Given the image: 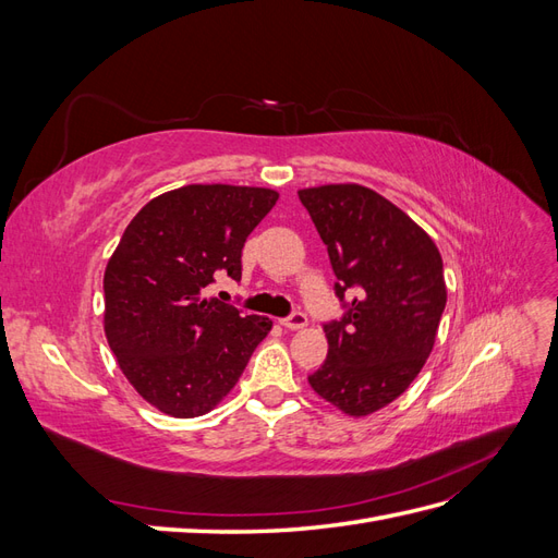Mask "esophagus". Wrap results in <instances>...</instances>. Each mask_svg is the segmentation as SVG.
<instances>
[{
	"label": "esophagus",
	"mask_w": 558,
	"mask_h": 558,
	"mask_svg": "<svg viewBox=\"0 0 558 558\" xmlns=\"http://www.w3.org/2000/svg\"><path fill=\"white\" fill-rule=\"evenodd\" d=\"M279 324H281L283 328H289V330H300V328H305V326H307V314H302V312H293L291 316L281 318Z\"/></svg>",
	"instance_id": "1"
}]
</instances>
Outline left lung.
Instances as JSON below:
<instances>
[{"label":"left lung","instance_id":"obj_1","mask_svg":"<svg viewBox=\"0 0 558 558\" xmlns=\"http://www.w3.org/2000/svg\"><path fill=\"white\" fill-rule=\"evenodd\" d=\"M328 246L335 293H353L326 324L328 359L310 386L349 416L393 402L430 356L447 305L442 256L428 232L373 189L328 183L298 191Z\"/></svg>","mask_w":558,"mask_h":558}]
</instances>
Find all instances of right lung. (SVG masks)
Returning <instances> with one entry per match:
<instances>
[{"label": "right lung", "mask_w": 558, "mask_h": 558, "mask_svg": "<svg viewBox=\"0 0 558 558\" xmlns=\"http://www.w3.org/2000/svg\"><path fill=\"white\" fill-rule=\"evenodd\" d=\"M256 185L191 183L140 209L105 269V335L134 391L162 414L211 412L267 332V316L207 295L242 279L244 242L277 205Z\"/></svg>", "instance_id": "1"}]
</instances>
